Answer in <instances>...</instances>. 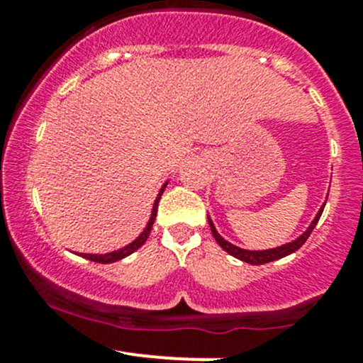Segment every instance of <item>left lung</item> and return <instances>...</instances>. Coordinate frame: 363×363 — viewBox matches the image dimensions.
I'll return each mask as SVG.
<instances>
[{
    "mask_svg": "<svg viewBox=\"0 0 363 363\" xmlns=\"http://www.w3.org/2000/svg\"><path fill=\"white\" fill-rule=\"evenodd\" d=\"M325 203H327V202H323V205H321L320 211H318V214L314 216V219H313V221H311V225L307 226V230L302 233V235H298L295 240H291V242L283 244V246L272 247V250H262V251L242 250V247H239V246H235V244H232V242H228V240H225L221 235H219L218 230H216V226H214V223H212L211 216H207V218H208V225H211V232H212V235H214L216 242H218L219 246H221L226 252H228V255L235 256V258L242 259V262H246V263H251V265H263V263H269V262H274V259L284 258V256L291 255V252H295L296 250H300V247L303 246V242H306V240L309 239L311 232H313V230H314L316 223L320 221L321 212H323V208H325Z\"/></svg>",
    "mask_w": 363,
    "mask_h": 363,
    "instance_id": "1",
    "label": "left lung"
}]
</instances>
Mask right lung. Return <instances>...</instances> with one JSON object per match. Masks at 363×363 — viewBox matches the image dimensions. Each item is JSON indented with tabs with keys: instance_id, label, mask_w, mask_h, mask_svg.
I'll list each match as a JSON object with an SVG mask.
<instances>
[{
	"instance_id": "obj_1",
	"label": "right lung",
	"mask_w": 363,
	"mask_h": 363,
	"mask_svg": "<svg viewBox=\"0 0 363 363\" xmlns=\"http://www.w3.org/2000/svg\"><path fill=\"white\" fill-rule=\"evenodd\" d=\"M167 184H168V181L164 182L163 186H161V189H160L158 196H156L155 203H152L151 218H149L147 225H145V228H144V232H142L140 235H138L137 239L133 240V242H130V244H128V246L121 247V250H117V251L105 252V255H89V252H80V256H82V258H86V259H91V262H96V263H113V262H119V259L126 258V256H130L131 252L137 251L138 247L144 246V242H145V240H147L149 233H151L152 225H155L156 212H158V203H160V199H161V195H163V191H164V188H167Z\"/></svg>"
}]
</instances>
